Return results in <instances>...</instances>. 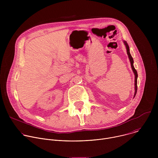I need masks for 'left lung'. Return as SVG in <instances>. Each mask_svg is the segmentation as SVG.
<instances>
[{"label":"left lung","instance_id":"8db88e82","mask_svg":"<svg viewBox=\"0 0 158 158\" xmlns=\"http://www.w3.org/2000/svg\"><path fill=\"white\" fill-rule=\"evenodd\" d=\"M123 42H124V44L126 46V51H127V54L128 55V57H129V61H130V63H131V68H132V70L134 74V76H135V79H134V89H135V92H134V98L136 96V93H137V89H138V86H137V79H138V73L136 71V70L135 69L134 67V65H133V63H134V60H133V59L130 54V50H129V47L128 46V44L127 43V42L126 40H123Z\"/></svg>","mask_w":158,"mask_h":158}]
</instances>
